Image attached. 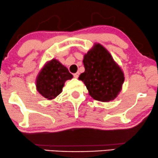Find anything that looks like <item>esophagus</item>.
<instances>
[{
    "instance_id": "34e87169",
    "label": "esophagus",
    "mask_w": 158,
    "mask_h": 158,
    "mask_svg": "<svg viewBox=\"0 0 158 158\" xmlns=\"http://www.w3.org/2000/svg\"><path fill=\"white\" fill-rule=\"evenodd\" d=\"M79 73H74L73 74V77H74V78H78L79 77Z\"/></svg>"
}]
</instances>
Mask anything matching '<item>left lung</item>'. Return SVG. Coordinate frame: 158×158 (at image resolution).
Returning a JSON list of instances; mask_svg holds the SVG:
<instances>
[{
	"mask_svg": "<svg viewBox=\"0 0 158 158\" xmlns=\"http://www.w3.org/2000/svg\"><path fill=\"white\" fill-rule=\"evenodd\" d=\"M83 64L85 72L79 79L84 82L90 97L101 102L117 98L122 90L124 73L108 50L95 43L85 54Z\"/></svg>",
	"mask_w": 158,
	"mask_h": 158,
	"instance_id": "obj_1",
	"label": "left lung"
}]
</instances>
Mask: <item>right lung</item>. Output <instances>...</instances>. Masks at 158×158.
<instances>
[{"label": "right lung", "mask_w": 158, "mask_h": 158, "mask_svg": "<svg viewBox=\"0 0 158 158\" xmlns=\"http://www.w3.org/2000/svg\"><path fill=\"white\" fill-rule=\"evenodd\" d=\"M68 69L57 59L47 61L36 77V90L48 100L55 99L62 91L65 81L73 78Z\"/></svg>", "instance_id": "obj_1"}]
</instances>
